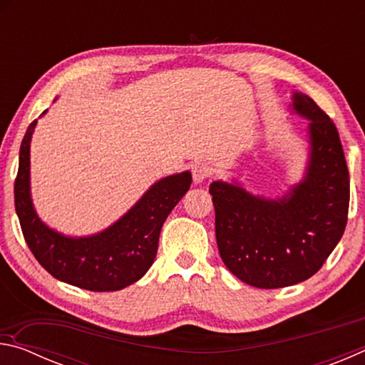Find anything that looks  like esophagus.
I'll list each match as a JSON object with an SVG mask.
<instances>
[{
    "label": "esophagus",
    "instance_id": "esophagus-1",
    "mask_svg": "<svg viewBox=\"0 0 365 365\" xmlns=\"http://www.w3.org/2000/svg\"><path fill=\"white\" fill-rule=\"evenodd\" d=\"M191 174H193V182L195 183H202L206 178L211 175V169L206 163H196L191 168Z\"/></svg>",
    "mask_w": 365,
    "mask_h": 365
}]
</instances>
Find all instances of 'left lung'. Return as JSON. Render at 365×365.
Returning <instances> with one entry per match:
<instances>
[{
    "label": "left lung",
    "mask_w": 365,
    "mask_h": 365,
    "mask_svg": "<svg viewBox=\"0 0 365 365\" xmlns=\"http://www.w3.org/2000/svg\"><path fill=\"white\" fill-rule=\"evenodd\" d=\"M289 113L307 120V163L298 183L275 197L251 193L238 178L209 187L222 261L256 288H283L312 277L348 220L349 172L335 123L301 91H293Z\"/></svg>",
    "instance_id": "8db88e82"
}]
</instances>
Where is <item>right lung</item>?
Returning <instances> with one entry per match:
<instances>
[{
    "label": "right lung",
    "mask_w": 365,
    "mask_h": 365,
    "mask_svg": "<svg viewBox=\"0 0 365 365\" xmlns=\"http://www.w3.org/2000/svg\"><path fill=\"white\" fill-rule=\"evenodd\" d=\"M46 110L41 115H45ZM36 120L24 135L14 185L16 212L24 238L43 269L54 279L90 292H117L138 282L154 262L159 233L191 185L185 170L160 178L104 230L71 237L54 230L36 214L30 191V141Z\"/></svg>",
    "instance_id": "1"
}]
</instances>
